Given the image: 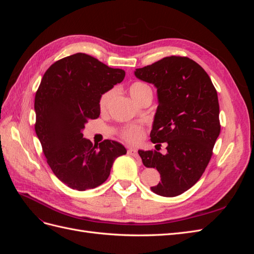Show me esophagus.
Returning a JSON list of instances; mask_svg holds the SVG:
<instances>
[{
	"instance_id": "obj_1",
	"label": "esophagus",
	"mask_w": 254,
	"mask_h": 254,
	"mask_svg": "<svg viewBox=\"0 0 254 254\" xmlns=\"http://www.w3.org/2000/svg\"><path fill=\"white\" fill-rule=\"evenodd\" d=\"M127 155L131 156V157H137V151H136V149H134V148H129V149L127 150Z\"/></svg>"
}]
</instances>
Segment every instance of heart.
<instances>
[{
    "label": "heart",
    "instance_id": "heart-1",
    "mask_svg": "<svg viewBox=\"0 0 254 254\" xmlns=\"http://www.w3.org/2000/svg\"><path fill=\"white\" fill-rule=\"evenodd\" d=\"M149 92H151V89L148 84H146L141 81H135V82L130 84V87H129V94L131 95V97L134 99L135 102H139L146 93H149ZM114 93L115 92L112 89V90L105 92V93L101 96V98H99V108H101V110H106L107 108H108V106L111 102ZM121 136L123 140H125L128 143L137 144V143H140L143 139L144 130L141 126H136V125L129 126V127H126L122 130Z\"/></svg>",
    "mask_w": 254,
    "mask_h": 254
}]
</instances>
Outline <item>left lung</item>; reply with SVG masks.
Segmentation results:
<instances>
[{
	"instance_id": "1",
	"label": "left lung",
	"mask_w": 254,
	"mask_h": 254,
	"mask_svg": "<svg viewBox=\"0 0 254 254\" xmlns=\"http://www.w3.org/2000/svg\"><path fill=\"white\" fill-rule=\"evenodd\" d=\"M136 78L157 88L159 106L151 142L166 143L167 153L139 150L146 167L157 168L160 196L175 197L200 179L220 133L217 92L203 68L188 57L171 56L136 68Z\"/></svg>"
}]
</instances>
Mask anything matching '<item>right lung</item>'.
Returning <instances> with one entry per match:
<instances>
[{
    "label": "right lung",
    "instance_id": "add662e5",
    "mask_svg": "<svg viewBox=\"0 0 254 254\" xmlns=\"http://www.w3.org/2000/svg\"><path fill=\"white\" fill-rule=\"evenodd\" d=\"M125 77L83 53L64 57L44 73L35 96V130L51 170L68 188L94 189L110 175L114 160L125 155L119 142L92 144L82 130L99 117V98Z\"/></svg>",
    "mask_w": 254,
    "mask_h": 254
}]
</instances>
